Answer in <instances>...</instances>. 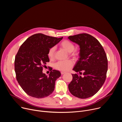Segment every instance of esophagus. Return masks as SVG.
<instances>
[{
  "mask_svg": "<svg viewBox=\"0 0 122 122\" xmlns=\"http://www.w3.org/2000/svg\"><path fill=\"white\" fill-rule=\"evenodd\" d=\"M65 73H66V72H64V71H61V74L62 75L64 74Z\"/></svg>",
  "mask_w": 122,
  "mask_h": 122,
  "instance_id": "1",
  "label": "esophagus"
}]
</instances>
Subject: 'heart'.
Instances as JSON below:
<instances>
[{"label": "heart", "instance_id": "obj_1", "mask_svg": "<svg viewBox=\"0 0 122 122\" xmlns=\"http://www.w3.org/2000/svg\"><path fill=\"white\" fill-rule=\"evenodd\" d=\"M60 46L65 51L71 54L72 56H76L78 55L77 51L74 50V44L68 40H64L62 41ZM56 48L54 46L51 47L48 51V56L51 59H53L55 57ZM73 65V62L71 60L66 61H59L56 62L55 65V67L59 71H67L70 69Z\"/></svg>", "mask_w": 122, "mask_h": 122}]
</instances>
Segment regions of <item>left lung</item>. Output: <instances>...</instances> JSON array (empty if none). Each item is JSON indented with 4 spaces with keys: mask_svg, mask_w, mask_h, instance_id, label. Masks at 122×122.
Returning a JSON list of instances; mask_svg holds the SVG:
<instances>
[{
    "mask_svg": "<svg viewBox=\"0 0 122 122\" xmlns=\"http://www.w3.org/2000/svg\"><path fill=\"white\" fill-rule=\"evenodd\" d=\"M68 39L80 46V58L73 70L80 74L83 71L84 76L72 74L69 91L80 98L90 97L99 90L105 81L108 71L105 51L98 40L89 34H79Z\"/></svg>",
    "mask_w": 122,
    "mask_h": 122,
    "instance_id": "obj_1",
    "label": "left lung"
}]
</instances>
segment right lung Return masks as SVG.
Instances as JSON below:
<instances>
[{"instance_id": "obj_1", "label": "right lung", "mask_w": 122, "mask_h": 122, "mask_svg": "<svg viewBox=\"0 0 122 122\" xmlns=\"http://www.w3.org/2000/svg\"><path fill=\"white\" fill-rule=\"evenodd\" d=\"M43 34H34L21 46L14 61L16 79L29 96L38 98L48 97L55 89L60 71L53 70L48 76L42 72L43 67L50 61L49 50L62 40Z\"/></svg>"}]
</instances>
